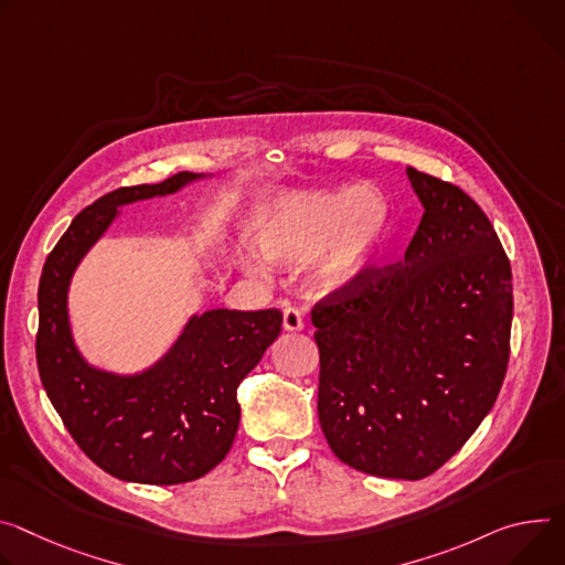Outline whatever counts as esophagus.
Here are the masks:
<instances>
[{
    "instance_id": "obj_1",
    "label": "esophagus",
    "mask_w": 565,
    "mask_h": 565,
    "mask_svg": "<svg viewBox=\"0 0 565 565\" xmlns=\"http://www.w3.org/2000/svg\"><path fill=\"white\" fill-rule=\"evenodd\" d=\"M306 324H303V318L301 313L295 309V306H288V309H284V329L286 331H301Z\"/></svg>"
}]
</instances>
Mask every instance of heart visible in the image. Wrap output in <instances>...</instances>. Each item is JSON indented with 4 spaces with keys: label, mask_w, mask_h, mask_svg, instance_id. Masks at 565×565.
I'll list each match as a JSON object with an SVG mask.
<instances>
[{
    "label": "heart",
    "mask_w": 565,
    "mask_h": 565,
    "mask_svg": "<svg viewBox=\"0 0 565 565\" xmlns=\"http://www.w3.org/2000/svg\"><path fill=\"white\" fill-rule=\"evenodd\" d=\"M252 234L273 266L299 270L311 264L313 284L322 292H344L381 264L392 212L374 184L295 191L275 198L256 216ZM236 262L252 277H270V266L247 249L236 252Z\"/></svg>",
    "instance_id": "heart-1"
}]
</instances>
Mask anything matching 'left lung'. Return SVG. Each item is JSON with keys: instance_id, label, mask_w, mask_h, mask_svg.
<instances>
[{"instance_id": "8db88e82", "label": "left lung", "mask_w": 565, "mask_h": 565, "mask_svg": "<svg viewBox=\"0 0 565 565\" xmlns=\"http://www.w3.org/2000/svg\"><path fill=\"white\" fill-rule=\"evenodd\" d=\"M424 204L401 264L316 303L318 415L335 457L422 480L478 430L509 363L511 266L478 202L407 167Z\"/></svg>"}]
</instances>
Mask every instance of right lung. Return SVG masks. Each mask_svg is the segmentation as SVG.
I'll list each match as a JSON object with an SVG mask.
<instances>
[{"label": "right lung", "mask_w": 565, "mask_h": 565, "mask_svg": "<svg viewBox=\"0 0 565 565\" xmlns=\"http://www.w3.org/2000/svg\"><path fill=\"white\" fill-rule=\"evenodd\" d=\"M212 178L178 173L124 186L85 207L46 256L38 288L35 355L44 392L81 450L106 473L141 484H180L210 473L230 452L236 390L281 333V313L212 309L191 316L158 363L137 374L98 370L78 351L67 295L89 247L126 204L178 193Z\"/></svg>", "instance_id": "right-lung-1"}]
</instances>
